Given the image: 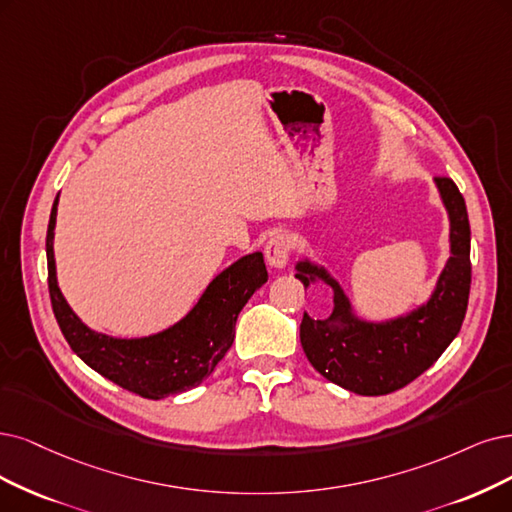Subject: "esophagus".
Instances as JSON below:
<instances>
[{
	"label": "esophagus",
	"instance_id": "34e87169",
	"mask_svg": "<svg viewBox=\"0 0 512 512\" xmlns=\"http://www.w3.org/2000/svg\"><path fill=\"white\" fill-rule=\"evenodd\" d=\"M293 253V240L287 232H276L266 244V259L272 268H285Z\"/></svg>",
	"mask_w": 512,
	"mask_h": 512
}]
</instances>
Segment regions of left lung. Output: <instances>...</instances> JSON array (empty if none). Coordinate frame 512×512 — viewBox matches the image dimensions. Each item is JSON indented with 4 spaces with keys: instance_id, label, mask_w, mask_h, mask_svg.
<instances>
[{
    "instance_id": "obj_1",
    "label": "left lung",
    "mask_w": 512,
    "mask_h": 512,
    "mask_svg": "<svg viewBox=\"0 0 512 512\" xmlns=\"http://www.w3.org/2000/svg\"><path fill=\"white\" fill-rule=\"evenodd\" d=\"M451 221V257L426 306L409 316L373 325L356 320L337 282L310 261L297 263V274L308 287L312 278L333 287V314L312 320L304 314L299 327L301 346L312 367L329 382L350 392L380 396L401 390L420 377L460 333L470 293V223L466 202L449 177H437Z\"/></svg>"
}]
</instances>
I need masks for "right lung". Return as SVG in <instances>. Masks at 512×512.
<instances>
[{"label":"right lung","instance_id":"add662e5","mask_svg":"<svg viewBox=\"0 0 512 512\" xmlns=\"http://www.w3.org/2000/svg\"><path fill=\"white\" fill-rule=\"evenodd\" d=\"M56 204L59 196L52 204L46 234L48 291L54 318L71 350L107 380L143 399L158 401L198 386L232 348L236 318L246 301L268 282L263 255H246L221 272L208 285L198 306L175 327L141 339L107 337L90 331L73 314L56 285L52 251Z\"/></svg>","mask_w":512,"mask_h":512}]
</instances>
